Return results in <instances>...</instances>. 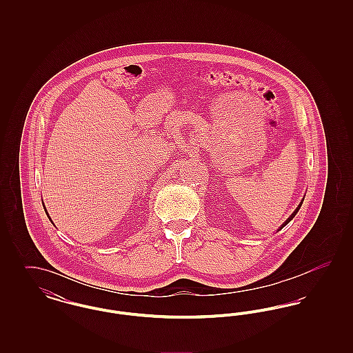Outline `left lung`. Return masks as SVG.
Segmentation results:
<instances>
[{
	"label": "left lung",
	"instance_id": "1",
	"mask_svg": "<svg viewBox=\"0 0 353 353\" xmlns=\"http://www.w3.org/2000/svg\"><path fill=\"white\" fill-rule=\"evenodd\" d=\"M302 203H303V202H301V203H299V206H298V208H296V209H295V212H294V213H292V214H291V216H290V217H288V219H285V222H283V225H282V226H281V229H283V228H285V225H287V223H288V222H290V221H291V219H294V217H295V216H296V213H298V212H299V209H301V206H302ZM281 229H279V230H281Z\"/></svg>",
	"mask_w": 353,
	"mask_h": 353
}]
</instances>
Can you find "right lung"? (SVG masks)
<instances>
[{
	"instance_id": "1",
	"label": "right lung",
	"mask_w": 353,
	"mask_h": 353,
	"mask_svg": "<svg viewBox=\"0 0 353 353\" xmlns=\"http://www.w3.org/2000/svg\"><path fill=\"white\" fill-rule=\"evenodd\" d=\"M43 208H45V206H43ZM45 212H46V208H45ZM46 214H48V212H46ZM48 216H49V214H48Z\"/></svg>"
}]
</instances>
